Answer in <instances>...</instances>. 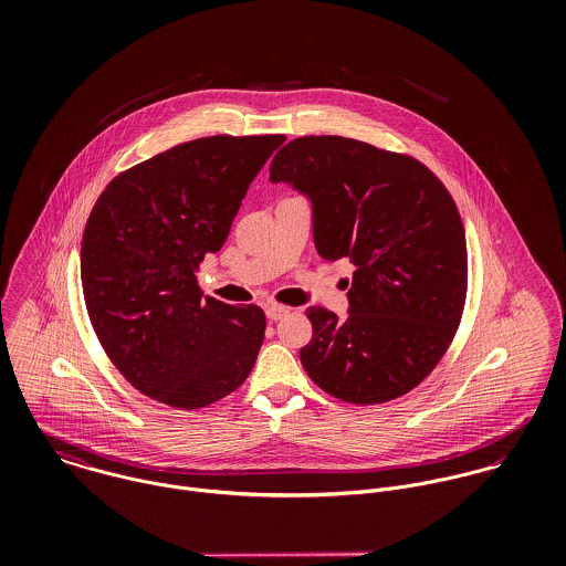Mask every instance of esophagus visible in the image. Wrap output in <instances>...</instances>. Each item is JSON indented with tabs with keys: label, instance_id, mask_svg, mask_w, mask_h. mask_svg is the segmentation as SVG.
<instances>
[{
	"label": "esophagus",
	"instance_id": "obj_1",
	"mask_svg": "<svg viewBox=\"0 0 566 566\" xmlns=\"http://www.w3.org/2000/svg\"><path fill=\"white\" fill-rule=\"evenodd\" d=\"M290 314V310L287 307H279V305H272V307H268L265 310V316H268V321H281V318H285Z\"/></svg>",
	"mask_w": 566,
	"mask_h": 566
}]
</instances>
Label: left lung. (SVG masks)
I'll return each instance as SVG.
<instances>
[{"label":"left lung","mask_w":566,"mask_h":566,"mask_svg":"<svg viewBox=\"0 0 566 566\" xmlns=\"http://www.w3.org/2000/svg\"><path fill=\"white\" fill-rule=\"evenodd\" d=\"M270 180L310 198L318 254L355 265L346 318L307 310L303 368L346 403L403 397L442 359L464 312L467 235L451 193L422 163L335 135L283 146Z\"/></svg>","instance_id":"left-lung-1"}]
</instances>
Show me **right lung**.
<instances>
[{
	"label": "right lung",
	"mask_w": 566,
	"mask_h": 566,
	"mask_svg": "<svg viewBox=\"0 0 566 566\" xmlns=\"http://www.w3.org/2000/svg\"><path fill=\"white\" fill-rule=\"evenodd\" d=\"M285 135H216L115 176L82 235L93 331L146 397L198 409L238 390L263 344L265 314L202 296L196 272L218 252L243 196Z\"/></svg>",
	"instance_id": "right-lung-1"
}]
</instances>
